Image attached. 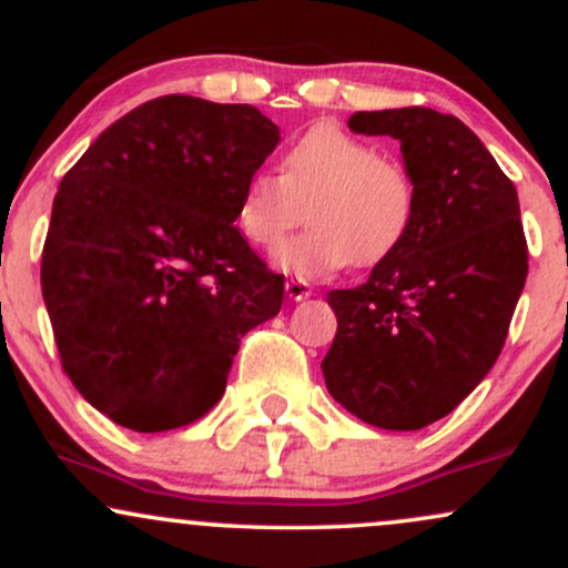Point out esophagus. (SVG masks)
Returning a JSON list of instances; mask_svg holds the SVG:
<instances>
[{
	"mask_svg": "<svg viewBox=\"0 0 568 568\" xmlns=\"http://www.w3.org/2000/svg\"><path fill=\"white\" fill-rule=\"evenodd\" d=\"M285 293H288V298H293V302H304V298L312 296V285L306 283V280H288L285 283Z\"/></svg>",
	"mask_w": 568,
	"mask_h": 568,
	"instance_id": "esophagus-1",
	"label": "esophagus"
}]
</instances>
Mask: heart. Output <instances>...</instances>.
Masks as SVG:
<instances>
[{
  "mask_svg": "<svg viewBox=\"0 0 568 568\" xmlns=\"http://www.w3.org/2000/svg\"><path fill=\"white\" fill-rule=\"evenodd\" d=\"M302 207L310 230L280 247L275 264L321 280L347 264L376 266L400 251L419 216V192L400 160L317 122L285 146L280 175L253 171L243 181L234 226L251 245L272 251L302 221Z\"/></svg>",
  "mask_w": 568,
  "mask_h": 568,
  "instance_id": "obj_1",
  "label": "heart"
}]
</instances>
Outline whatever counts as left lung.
<instances>
[{"label":"left lung","mask_w":568,"mask_h":568,"mask_svg":"<svg viewBox=\"0 0 568 568\" xmlns=\"http://www.w3.org/2000/svg\"><path fill=\"white\" fill-rule=\"evenodd\" d=\"M349 128L400 141L419 216L366 283L328 293L338 328L325 387L368 425L422 429L452 414L505 347L529 272L518 192L452 114L357 112Z\"/></svg>","instance_id":"1"}]
</instances>
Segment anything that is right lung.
<instances>
[{
    "mask_svg": "<svg viewBox=\"0 0 568 568\" xmlns=\"http://www.w3.org/2000/svg\"><path fill=\"white\" fill-rule=\"evenodd\" d=\"M280 130L247 103L162 95L109 125L63 175L42 247L61 366L135 433L221 400L240 336L283 304V275L234 226Z\"/></svg>",
    "mask_w": 568,
    "mask_h": 568,
    "instance_id": "obj_1",
    "label": "right lung"
}]
</instances>
